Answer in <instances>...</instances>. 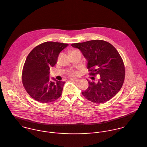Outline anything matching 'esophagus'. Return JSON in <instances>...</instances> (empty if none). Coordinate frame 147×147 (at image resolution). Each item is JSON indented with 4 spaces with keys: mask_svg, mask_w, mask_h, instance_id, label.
<instances>
[{
    "mask_svg": "<svg viewBox=\"0 0 147 147\" xmlns=\"http://www.w3.org/2000/svg\"><path fill=\"white\" fill-rule=\"evenodd\" d=\"M71 80L74 81V82H79V80H80V79H75V78H72V79H71Z\"/></svg>",
    "mask_w": 147,
    "mask_h": 147,
    "instance_id": "obj_1",
    "label": "esophagus"
}]
</instances>
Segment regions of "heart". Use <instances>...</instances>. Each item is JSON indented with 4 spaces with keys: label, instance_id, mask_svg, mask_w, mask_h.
Returning a JSON list of instances; mask_svg holds the SVG:
<instances>
[{
    "label": "heart",
    "instance_id": "obj_1",
    "mask_svg": "<svg viewBox=\"0 0 147 147\" xmlns=\"http://www.w3.org/2000/svg\"><path fill=\"white\" fill-rule=\"evenodd\" d=\"M78 74V72L77 71H71L69 72V75L70 76H77Z\"/></svg>",
    "mask_w": 147,
    "mask_h": 147
}]
</instances>
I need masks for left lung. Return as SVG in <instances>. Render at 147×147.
<instances>
[{
    "mask_svg": "<svg viewBox=\"0 0 147 147\" xmlns=\"http://www.w3.org/2000/svg\"><path fill=\"white\" fill-rule=\"evenodd\" d=\"M87 60L90 75L98 76V82L88 80V88L82 95L94 103H104L114 97L121 88L125 78V67L121 57L109 43L94 40L74 43ZM94 79V78H93Z\"/></svg>",
    "mask_w": 147,
    "mask_h": 147,
    "instance_id": "1",
    "label": "left lung"
}]
</instances>
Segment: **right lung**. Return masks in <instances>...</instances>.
Returning <instances> with one entry per match:
<instances>
[{
    "instance_id": "right-lung-1",
    "label": "right lung",
    "mask_w": 147,
    "mask_h": 147,
    "mask_svg": "<svg viewBox=\"0 0 147 147\" xmlns=\"http://www.w3.org/2000/svg\"><path fill=\"white\" fill-rule=\"evenodd\" d=\"M68 44L47 42L32 49L27 56L22 72V82L27 92L34 100L47 103L61 95L65 82L49 80L50 67L57 63L59 53Z\"/></svg>"
}]
</instances>
